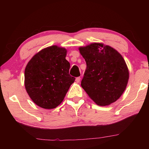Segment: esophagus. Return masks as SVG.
Wrapping results in <instances>:
<instances>
[{
	"label": "esophagus",
	"instance_id": "obj_1",
	"mask_svg": "<svg viewBox=\"0 0 149 149\" xmlns=\"http://www.w3.org/2000/svg\"><path fill=\"white\" fill-rule=\"evenodd\" d=\"M80 80H81L80 77H76V79H75V81H76L77 83H79Z\"/></svg>",
	"mask_w": 149,
	"mask_h": 149
}]
</instances>
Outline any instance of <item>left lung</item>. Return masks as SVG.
<instances>
[{"label":"left lung","mask_w":149,"mask_h":149,"mask_svg":"<svg viewBox=\"0 0 149 149\" xmlns=\"http://www.w3.org/2000/svg\"><path fill=\"white\" fill-rule=\"evenodd\" d=\"M87 64L81 85L99 106H108L119 99L129 80L124 59L114 48L102 42L79 47Z\"/></svg>","instance_id":"obj_1"}]
</instances>
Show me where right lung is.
<instances>
[{
	"label": "right lung",
	"mask_w": 149,
	"mask_h": 149,
	"mask_svg": "<svg viewBox=\"0 0 149 149\" xmlns=\"http://www.w3.org/2000/svg\"><path fill=\"white\" fill-rule=\"evenodd\" d=\"M67 50L57 45L35 54L27 63L24 84L35 104L53 109L61 104L75 77L69 74L70 64L65 59Z\"/></svg>",
	"instance_id": "right-lung-1"
}]
</instances>
